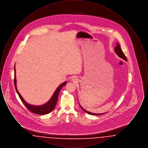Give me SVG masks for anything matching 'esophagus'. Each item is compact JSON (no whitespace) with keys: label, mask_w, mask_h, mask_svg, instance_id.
Instances as JSON below:
<instances>
[{"label":"esophagus","mask_w":148,"mask_h":148,"mask_svg":"<svg viewBox=\"0 0 148 148\" xmlns=\"http://www.w3.org/2000/svg\"><path fill=\"white\" fill-rule=\"evenodd\" d=\"M75 80H76V79H75V77H73V78H72V80H73V81H75Z\"/></svg>","instance_id":"obj_1"}]
</instances>
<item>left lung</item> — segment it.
<instances>
[{
  "label": "left lung",
  "mask_w": 148,
  "mask_h": 148,
  "mask_svg": "<svg viewBox=\"0 0 148 148\" xmlns=\"http://www.w3.org/2000/svg\"><path fill=\"white\" fill-rule=\"evenodd\" d=\"M115 52L116 53V54L118 56H119L120 58H122L123 59H124V60H125L127 61V58H126V56H125V54H124V53L123 52L122 50L121 49L119 44H118V42L116 43V47H115ZM79 105H80V104H79ZM80 106L81 108H82V109L84 111L85 113H88V114H90V115H103V114H105V113H103V114H95V113H90V112H88V111H86V110H85L84 109L82 106H80Z\"/></svg>",
  "instance_id": "left-lung-1"
}]
</instances>
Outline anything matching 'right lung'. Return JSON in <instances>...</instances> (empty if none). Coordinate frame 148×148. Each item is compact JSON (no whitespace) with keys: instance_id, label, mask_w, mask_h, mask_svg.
Instances as JSON below:
<instances>
[{"instance_id":"add662e5","label":"right lung","mask_w":148,"mask_h":148,"mask_svg":"<svg viewBox=\"0 0 148 148\" xmlns=\"http://www.w3.org/2000/svg\"><path fill=\"white\" fill-rule=\"evenodd\" d=\"M14 85L15 88L16 89V91L17 92L19 97L20 99H21L22 102L23 104L25 105V106L28 108L29 110L32 113H35L36 114H39V115H44V114H47L50 112H51L55 106H56L57 100H58V95L59 94V92L60 91L62 87H63L65 85H66L67 82H64L62 84L60 85L58 88L56 89V90L54 92L52 97L49 100L45 103V104H43L42 106H32L27 103L24 99L23 98L21 97V95L20 93L18 91L17 88H16V75H15V68L14 66Z\"/></svg>"}]
</instances>
